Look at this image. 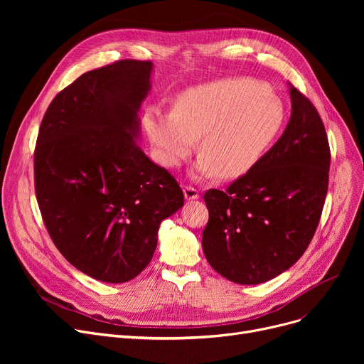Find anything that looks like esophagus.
I'll list each match as a JSON object with an SVG mask.
<instances>
[{
	"label": "esophagus",
	"instance_id": "34e87169",
	"mask_svg": "<svg viewBox=\"0 0 364 364\" xmlns=\"http://www.w3.org/2000/svg\"><path fill=\"white\" fill-rule=\"evenodd\" d=\"M183 192H184V198L187 200H193L199 198V190L195 188L193 186H184L183 187Z\"/></svg>",
	"mask_w": 364,
	"mask_h": 364
}]
</instances>
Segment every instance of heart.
<instances>
[{
	"instance_id": "obj_1",
	"label": "heart",
	"mask_w": 364,
	"mask_h": 364,
	"mask_svg": "<svg viewBox=\"0 0 364 364\" xmlns=\"http://www.w3.org/2000/svg\"><path fill=\"white\" fill-rule=\"evenodd\" d=\"M284 122L277 95L258 81L228 78L184 91L174 112L150 109L144 129L159 161L178 166L195 147L199 177L246 174L270 149Z\"/></svg>"
}]
</instances>
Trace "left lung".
I'll list each match as a JSON object with an SVG mask.
<instances>
[{
    "mask_svg": "<svg viewBox=\"0 0 364 364\" xmlns=\"http://www.w3.org/2000/svg\"><path fill=\"white\" fill-rule=\"evenodd\" d=\"M292 114L277 143L225 192L203 195V254L223 277L258 284L292 267L318 225L331 149L314 105L291 85Z\"/></svg>",
    "mask_w": 364,
    "mask_h": 364,
    "instance_id": "obj_1",
    "label": "left lung"
}]
</instances>
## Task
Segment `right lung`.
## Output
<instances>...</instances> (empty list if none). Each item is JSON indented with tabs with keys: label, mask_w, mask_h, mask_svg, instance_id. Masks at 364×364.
I'll return each mask as SVG.
<instances>
[{
	"label": "right lung",
	"mask_w": 364,
	"mask_h": 364,
	"mask_svg": "<svg viewBox=\"0 0 364 364\" xmlns=\"http://www.w3.org/2000/svg\"><path fill=\"white\" fill-rule=\"evenodd\" d=\"M150 60H118L82 73L50 103L33 151L35 195L47 232L80 272L107 283L139 276L162 220L183 190L137 144V112Z\"/></svg>",
	"instance_id": "1"
}]
</instances>
